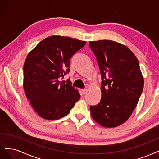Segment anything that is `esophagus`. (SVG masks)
<instances>
[{"instance_id": "34e87169", "label": "esophagus", "mask_w": 159, "mask_h": 159, "mask_svg": "<svg viewBox=\"0 0 159 159\" xmlns=\"http://www.w3.org/2000/svg\"><path fill=\"white\" fill-rule=\"evenodd\" d=\"M82 93H83V94H86V93H87V89H82Z\"/></svg>"}]
</instances>
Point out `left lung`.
Returning <instances> with one entry per match:
<instances>
[{"label": "left lung", "mask_w": 159, "mask_h": 159, "mask_svg": "<svg viewBox=\"0 0 159 159\" xmlns=\"http://www.w3.org/2000/svg\"><path fill=\"white\" fill-rule=\"evenodd\" d=\"M102 76V98L91 106L93 120L105 127L125 122L137 105L144 85L139 61L127 46L111 40L89 42Z\"/></svg>", "instance_id": "left-lung-1"}]
</instances>
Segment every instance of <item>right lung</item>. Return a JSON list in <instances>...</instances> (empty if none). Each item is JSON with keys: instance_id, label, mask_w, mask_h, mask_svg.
Listing matches in <instances>:
<instances>
[{"instance_id": "1", "label": "right lung", "mask_w": 159, "mask_h": 159, "mask_svg": "<svg viewBox=\"0 0 159 159\" xmlns=\"http://www.w3.org/2000/svg\"><path fill=\"white\" fill-rule=\"evenodd\" d=\"M86 44L70 37L52 35L30 52L24 65L23 86L35 112L42 118L55 120L67 115L80 96L69 79L61 77L70 71L71 57Z\"/></svg>"}]
</instances>
